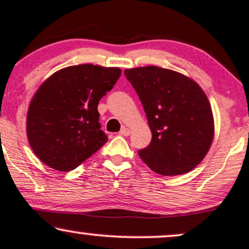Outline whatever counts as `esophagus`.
Listing matches in <instances>:
<instances>
[{"instance_id": "1", "label": "esophagus", "mask_w": 249, "mask_h": 249, "mask_svg": "<svg viewBox=\"0 0 249 249\" xmlns=\"http://www.w3.org/2000/svg\"><path fill=\"white\" fill-rule=\"evenodd\" d=\"M119 134H121V136H124V137H127L128 134H130V130H128L127 127H123L122 130H121V132H119Z\"/></svg>"}]
</instances>
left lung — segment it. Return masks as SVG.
Here are the masks:
<instances>
[{
	"instance_id": "obj_1",
	"label": "left lung",
	"mask_w": 249,
	"mask_h": 249,
	"mask_svg": "<svg viewBox=\"0 0 249 249\" xmlns=\"http://www.w3.org/2000/svg\"><path fill=\"white\" fill-rule=\"evenodd\" d=\"M124 75L152 132L150 144L138 151L142 161L161 176L190 172L213 141L212 108L204 91L188 77L153 65L126 69Z\"/></svg>"
}]
</instances>
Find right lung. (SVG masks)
<instances>
[{"mask_svg": "<svg viewBox=\"0 0 249 249\" xmlns=\"http://www.w3.org/2000/svg\"><path fill=\"white\" fill-rule=\"evenodd\" d=\"M121 75L118 68L75 65L57 71L39 87L28 110L27 134L45 165L69 172L107 142L97 107Z\"/></svg>", "mask_w": 249, "mask_h": 249, "instance_id": "right-lung-1", "label": "right lung"}]
</instances>
